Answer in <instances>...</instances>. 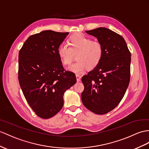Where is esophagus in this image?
Returning a JSON list of instances; mask_svg holds the SVG:
<instances>
[{
    "label": "esophagus",
    "instance_id": "esophagus-1",
    "mask_svg": "<svg viewBox=\"0 0 149 149\" xmlns=\"http://www.w3.org/2000/svg\"><path fill=\"white\" fill-rule=\"evenodd\" d=\"M76 77H77V81H80V79H81V77L80 75L76 74Z\"/></svg>",
    "mask_w": 149,
    "mask_h": 149
}]
</instances>
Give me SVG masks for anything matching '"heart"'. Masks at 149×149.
Here are the masks:
<instances>
[{
    "label": "heart",
    "mask_w": 149,
    "mask_h": 149,
    "mask_svg": "<svg viewBox=\"0 0 149 149\" xmlns=\"http://www.w3.org/2000/svg\"><path fill=\"white\" fill-rule=\"evenodd\" d=\"M68 47L61 45L57 55L64 65H70L74 59L77 62L68 68L70 71L81 73L87 68L93 70L100 63L103 56V47L99 42L82 33L71 35L68 40Z\"/></svg>",
    "instance_id": "b5f03b06"
}]
</instances>
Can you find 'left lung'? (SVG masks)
I'll use <instances>...</instances> for the list:
<instances>
[{
  "label": "left lung",
  "instance_id": "left-lung-1",
  "mask_svg": "<svg viewBox=\"0 0 149 149\" xmlns=\"http://www.w3.org/2000/svg\"><path fill=\"white\" fill-rule=\"evenodd\" d=\"M97 38L103 47L100 64L82 77V102L97 114L113 110L125 95L130 79L131 53L121 35L100 27L86 31Z\"/></svg>",
  "mask_w": 149,
  "mask_h": 149
}]
</instances>
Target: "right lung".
I'll return each mask as SVG.
<instances>
[{
  "label": "right lung",
  "instance_id": "1",
  "mask_svg": "<svg viewBox=\"0 0 149 149\" xmlns=\"http://www.w3.org/2000/svg\"><path fill=\"white\" fill-rule=\"evenodd\" d=\"M69 34L42 31L29 37L19 52L18 79L24 96L38 117L48 119L63 107L64 92L77 82L64 71L57 49Z\"/></svg>",
  "mask_w": 149,
  "mask_h": 149
}]
</instances>
